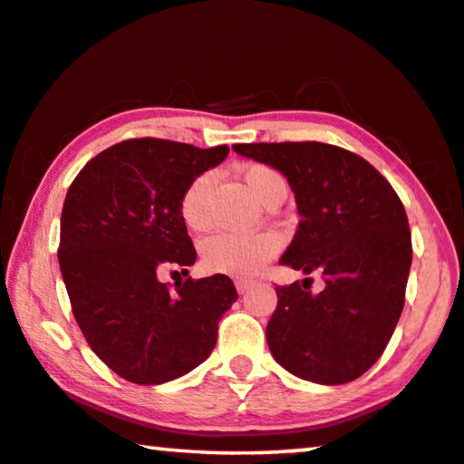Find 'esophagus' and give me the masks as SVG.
Masks as SVG:
<instances>
[{
    "instance_id": "34e87169",
    "label": "esophagus",
    "mask_w": 464,
    "mask_h": 464,
    "mask_svg": "<svg viewBox=\"0 0 464 464\" xmlns=\"http://www.w3.org/2000/svg\"><path fill=\"white\" fill-rule=\"evenodd\" d=\"M235 286H237L239 295H246V293L249 291V286H252V283H247V281H235Z\"/></svg>"
}]
</instances>
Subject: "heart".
Listing matches in <instances>:
<instances>
[{
    "label": "heart",
    "instance_id": "b5f03b06",
    "mask_svg": "<svg viewBox=\"0 0 464 464\" xmlns=\"http://www.w3.org/2000/svg\"><path fill=\"white\" fill-rule=\"evenodd\" d=\"M241 181L246 183L256 200L266 204L275 196L286 194V183L268 165L249 163L237 169ZM212 186V173H200L188 183L179 198V217L183 225L192 231L206 227V194ZM278 239L272 233L256 235H227L217 233L200 247L202 268L208 275H225L233 278H252L275 258Z\"/></svg>",
    "mask_w": 464,
    "mask_h": 464
}]
</instances>
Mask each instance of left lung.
<instances>
[{"label":"left lung","mask_w":464,"mask_h":464,"mask_svg":"<svg viewBox=\"0 0 464 464\" xmlns=\"http://www.w3.org/2000/svg\"><path fill=\"white\" fill-rule=\"evenodd\" d=\"M281 171L301 215L283 266L320 272L324 289L276 286L266 341L278 365L315 384H347L384 353L413 260L404 206L365 159L322 142L235 144ZM310 281V278H305Z\"/></svg>","instance_id":"8db88e82"}]
</instances>
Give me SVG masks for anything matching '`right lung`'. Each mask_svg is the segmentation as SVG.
I'll list each match as a JSON object with an SVG mask.
<instances>
[{"label":"right lung","instance_id":"add662e5","mask_svg":"<svg viewBox=\"0 0 464 464\" xmlns=\"http://www.w3.org/2000/svg\"><path fill=\"white\" fill-rule=\"evenodd\" d=\"M227 154L225 144L126 140L88 160L65 194L57 258L73 318L123 380L165 384L215 349L218 322L237 299L231 278H188L169 291L159 270L196 262L179 198Z\"/></svg>","mask_w":464,"mask_h":464}]
</instances>
